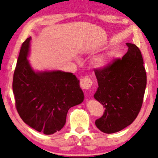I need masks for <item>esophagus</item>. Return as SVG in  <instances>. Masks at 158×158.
I'll use <instances>...</instances> for the list:
<instances>
[{"label":"esophagus","instance_id":"esophagus-1","mask_svg":"<svg viewBox=\"0 0 158 158\" xmlns=\"http://www.w3.org/2000/svg\"><path fill=\"white\" fill-rule=\"evenodd\" d=\"M93 81L89 77H84L80 79V85L81 87L84 89H89L92 86Z\"/></svg>","mask_w":158,"mask_h":158}]
</instances>
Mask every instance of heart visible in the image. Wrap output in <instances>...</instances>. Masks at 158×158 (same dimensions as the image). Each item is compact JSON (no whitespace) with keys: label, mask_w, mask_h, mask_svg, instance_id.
Returning <instances> with one entry per match:
<instances>
[{"label":"heart","mask_w":158,"mask_h":158,"mask_svg":"<svg viewBox=\"0 0 158 158\" xmlns=\"http://www.w3.org/2000/svg\"><path fill=\"white\" fill-rule=\"evenodd\" d=\"M94 63L96 66L99 67H103L108 63V58L105 56H99L94 60Z\"/></svg>","instance_id":"b5f03b06"}]
</instances>
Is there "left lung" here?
<instances>
[{
    "instance_id": "1",
    "label": "left lung",
    "mask_w": 158,
    "mask_h": 158,
    "mask_svg": "<svg viewBox=\"0 0 158 158\" xmlns=\"http://www.w3.org/2000/svg\"><path fill=\"white\" fill-rule=\"evenodd\" d=\"M127 52L94 73L99 87L94 97L105 108L95 121L102 132L111 134L132 124L143 105L147 84L145 69L139 48L127 43Z\"/></svg>"
}]
</instances>
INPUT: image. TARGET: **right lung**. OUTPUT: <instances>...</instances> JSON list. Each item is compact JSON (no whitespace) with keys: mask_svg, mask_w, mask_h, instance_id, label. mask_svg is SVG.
Masks as SVG:
<instances>
[{"mask_svg":"<svg viewBox=\"0 0 158 158\" xmlns=\"http://www.w3.org/2000/svg\"><path fill=\"white\" fill-rule=\"evenodd\" d=\"M31 39L22 44L13 74L15 107L28 126L52 135L63 128L68 110L83 102L84 93L72 73L32 69L27 59Z\"/></svg>","mask_w":158,"mask_h":158,"instance_id":"obj_1","label":"right lung"}]
</instances>
